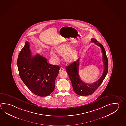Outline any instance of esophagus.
<instances>
[{
    "instance_id": "1",
    "label": "esophagus",
    "mask_w": 126,
    "mask_h": 126,
    "mask_svg": "<svg viewBox=\"0 0 126 126\" xmlns=\"http://www.w3.org/2000/svg\"><path fill=\"white\" fill-rule=\"evenodd\" d=\"M64 69L63 68H62V67H60V71H64Z\"/></svg>"
}]
</instances>
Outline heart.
I'll use <instances>...</instances> for the list:
<instances>
[{
    "label": "heart",
    "mask_w": 126,
    "mask_h": 126,
    "mask_svg": "<svg viewBox=\"0 0 126 126\" xmlns=\"http://www.w3.org/2000/svg\"><path fill=\"white\" fill-rule=\"evenodd\" d=\"M71 47L68 44H64L55 47V52L57 54L60 56H63V59L64 61L67 62H73L78 56V52L75 50L71 49ZM50 57L54 60L57 59V54L53 51L50 53Z\"/></svg>",
    "instance_id": "obj_1"
}]
</instances>
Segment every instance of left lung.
Instances as JSON below:
<instances>
[{
	"instance_id": "left-lung-1",
	"label": "left lung",
	"mask_w": 126,
	"mask_h": 126,
	"mask_svg": "<svg viewBox=\"0 0 126 126\" xmlns=\"http://www.w3.org/2000/svg\"><path fill=\"white\" fill-rule=\"evenodd\" d=\"M91 42L95 43L102 49V60L104 64V71L102 76L98 81L91 84L85 83L81 80L79 75V58L76 62H74L71 64L66 66V70L71 82L73 88L75 93L80 96H88L92 94L98 88L104 80L108 72V62L106 51L103 45L97 41L94 38L91 39Z\"/></svg>"
}]
</instances>
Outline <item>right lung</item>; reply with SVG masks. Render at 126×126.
<instances>
[{
	"instance_id": "right-lung-1",
	"label": "right lung",
	"mask_w": 126,
	"mask_h": 126,
	"mask_svg": "<svg viewBox=\"0 0 126 126\" xmlns=\"http://www.w3.org/2000/svg\"><path fill=\"white\" fill-rule=\"evenodd\" d=\"M29 47L26 41L19 55L17 65L19 76L32 93L40 97L47 96L54 90L59 66L48 64L47 59L39 54L33 56Z\"/></svg>"
}]
</instances>
